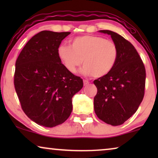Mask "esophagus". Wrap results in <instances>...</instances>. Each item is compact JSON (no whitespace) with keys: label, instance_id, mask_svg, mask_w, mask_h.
<instances>
[{"label":"esophagus","instance_id":"obj_1","mask_svg":"<svg viewBox=\"0 0 158 158\" xmlns=\"http://www.w3.org/2000/svg\"><path fill=\"white\" fill-rule=\"evenodd\" d=\"M83 84H84V85H87L89 84V81H86V80H83Z\"/></svg>","mask_w":158,"mask_h":158}]
</instances>
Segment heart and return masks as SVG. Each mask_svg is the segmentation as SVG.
I'll list each match as a JSON object with an SVG mask.
<instances>
[{
  "label": "heart",
  "instance_id": "heart-1",
  "mask_svg": "<svg viewBox=\"0 0 158 158\" xmlns=\"http://www.w3.org/2000/svg\"><path fill=\"white\" fill-rule=\"evenodd\" d=\"M57 55L70 73H76L83 62L84 75L99 78L113 70L118 57V49L113 41L103 36L84 35L71 40V47L60 45Z\"/></svg>",
  "mask_w": 158,
  "mask_h": 158
}]
</instances>
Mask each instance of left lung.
<instances>
[{"mask_svg": "<svg viewBox=\"0 0 158 158\" xmlns=\"http://www.w3.org/2000/svg\"><path fill=\"white\" fill-rule=\"evenodd\" d=\"M111 35L118 49L117 62L111 72L95 80L97 88L94 111L101 120L112 126L121 125L137 111L145 88L144 63L135 47L115 32L101 30Z\"/></svg>", "mask_w": 158, "mask_h": 158, "instance_id": "8db88e82", "label": "left lung"}]
</instances>
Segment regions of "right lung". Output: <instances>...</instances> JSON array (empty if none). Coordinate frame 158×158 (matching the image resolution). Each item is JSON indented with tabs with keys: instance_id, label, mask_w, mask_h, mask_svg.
I'll return each mask as SVG.
<instances>
[{
	"instance_id": "obj_1",
	"label": "right lung",
	"mask_w": 158,
	"mask_h": 158,
	"mask_svg": "<svg viewBox=\"0 0 158 158\" xmlns=\"http://www.w3.org/2000/svg\"><path fill=\"white\" fill-rule=\"evenodd\" d=\"M70 34H36L16 62L14 86L21 109L30 119L45 127H56L68 119L73 96L83 86L81 77L69 72L58 57V47Z\"/></svg>"
}]
</instances>
